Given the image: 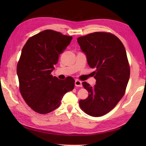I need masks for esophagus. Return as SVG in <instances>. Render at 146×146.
<instances>
[{"label":"esophagus","mask_w":146,"mask_h":146,"mask_svg":"<svg viewBox=\"0 0 146 146\" xmlns=\"http://www.w3.org/2000/svg\"><path fill=\"white\" fill-rule=\"evenodd\" d=\"M75 84L76 86H79V87H82V82L80 81V80H75Z\"/></svg>","instance_id":"34e87169"}]
</instances>
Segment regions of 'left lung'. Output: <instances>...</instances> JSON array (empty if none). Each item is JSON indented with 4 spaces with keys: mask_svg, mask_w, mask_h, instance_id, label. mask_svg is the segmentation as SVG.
Segmentation results:
<instances>
[{
    "mask_svg": "<svg viewBox=\"0 0 146 146\" xmlns=\"http://www.w3.org/2000/svg\"><path fill=\"white\" fill-rule=\"evenodd\" d=\"M84 52L96 85L82 84L88 92L85 100H80L81 109L92 117L109 112L124 95L130 77V66L124 46L110 33L95 32L77 38Z\"/></svg>",
    "mask_w": 146,
    "mask_h": 146,
    "instance_id": "obj_1",
    "label": "left lung"
}]
</instances>
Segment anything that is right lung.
Instances as JSON below:
<instances>
[{"instance_id":"obj_1","label":"right lung","mask_w":146,"mask_h":146,"mask_svg":"<svg viewBox=\"0 0 146 146\" xmlns=\"http://www.w3.org/2000/svg\"><path fill=\"white\" fill-rule=\"evenodd\" d=\"M71 39L72 36L47 29L31 37L22 49L17 66L19 90L26 103L37 113L53 111L64 95L74 88L72 77L61 80L51 75L60 54Z\"/></svg>"}]
</instances>
